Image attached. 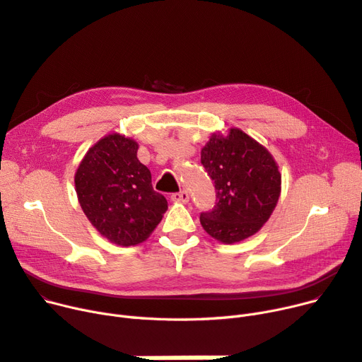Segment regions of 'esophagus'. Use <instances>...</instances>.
Returning <instances> with one entry per match:
<instances>
[{"instance_id":"obj_1","label":"esophagus","mask_w":362,"mask_h":362,"mask_svg":"<svg viewBox=\"0 0 362 362\" xmlns=\"http://www.w3.org/2000/svg\"><path fill=\"white\" fill-rule=\"evenodd\" d=\"M171 199L176 201V202H187V201H189V192H187V191L176 192V194L171 195Z\"/></svg>"}]
</instances>
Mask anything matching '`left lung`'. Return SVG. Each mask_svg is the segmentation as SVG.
<instances>
[{
  "label": "left lung",
  "instance_id": "obj_1",
  "mask_svg": "<svg viewBox=\"0 0 362 362\" xmlns=\"http://www.w3.org/2000/svg\"><path fill=\"white\" fill-rule=\"evenodd\" d=\"M201 164L214 182L216 206L201 213L210 237L232 244L255 235L271 217L281 194L274 156L240 129L214 133L201 149Z\"/></svg>",
  "mask_w": 362,
  "mask_h": 362
}]
</instances>
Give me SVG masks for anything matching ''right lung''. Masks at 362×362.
I'll return each mask as SVG.
<instances>
[{
    "instance_id": "1",
    "label": "right lung",
    "mask_w": 362,
    "mask_h": 362,
    "mask_svg": "<svg viewBox=\"0 0 362 362\" xmlns=\"http://www.w3.org/2000/svg\"><path fill=\"white\" fill-rule=\"evenodd\" d=\"M139 145L118 133L93 145L75 173L80 206L102 237L122 247L144 243L161 222L167 199L155 192Z\"/></svg>"
}]
</instances>
